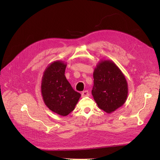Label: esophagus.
I'll return each mask as SVG.
<instances>
[{"label":"esophagus","mask_w":160,"mask_h":160,"mask_svg":"<svg viewBox=\"0 0 160 160\" xmlns=\"http://www.w3.org/2000/svg\"><path fill=\"white\" fill-rule=\"evenodd\" d=\"M89 95H90V94H89V91H82V97L89 96Z\"/></svg>","instance_id":"obj_1"}]
</instances>
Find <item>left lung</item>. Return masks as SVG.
I'll return each instance as SVG.
<instances>
[{"mask_svg": "<svg viewBox=\"0 0 160 160\" xmlns=\"http://www.w3.org/2000/svg\"><path fill=\"white\" fill-rule=\"evenodd\" d=\"M91 93L98 107L107 113L123 105L128 96V84L124 75L110 60H102L93 72Z\"/></svg>", "mask_w": 160, "mask_h": 160, "instance_id": "8db88e82", "label": "left lung"}]
</instances>
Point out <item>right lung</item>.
Returning <instances> with one entry per match:
<instances>
[{"label":"right lung","instance_id":"right-lung-1","mask_svg":"<svg viewBox=\"0 0 160 160\" xmlns=\"http://www.w3.org/2000/svg\"><path fill=\"white\" fill-rule=\"evenodd\" d=\"M67 63L56 60L49 64L43 73L41 93L46 106L62 116L73 111L81 95L74 91L64 76Z\"/></svg>","mask_w":160,"mask_h":160}]
</instances>
